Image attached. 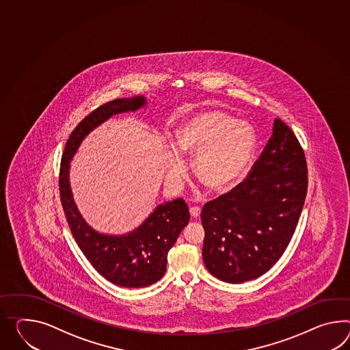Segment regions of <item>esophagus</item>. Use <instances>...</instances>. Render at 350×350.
Instances as JSON below:
<instances>
[{"instance_id":"esophagus-1","label":"esophagus","mask_w":350,"mask_h":350,"mask_svg":"<svg viewBox=\"0 0 350 350\" xmlns=\"http://www.w3.org/2000/svg\"><path fill=\"white\" fill-rule=\"evenodd\" d=\"M189 213H191V216H192V217H198V216H200V213H201V208H200V207H197V206H193V207H191V208H189Z\"/></svg>"}]
</instances>
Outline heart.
<instances>
[{
    "label": "heart",
    "instance_id": "obj_1",
    "mask_svg": "<svg viewBox=\"0 0 350 350\" xmlns=\"http://www.w3.org/2000/svg\"><path fill=\"white\" fill-rule=\"evenodd\" d=\"M176 139L180 153L197 155V177L215 191L226 189L238 178L250 162L256 144V131L250 124L221 110L193 115L178 129ZM185 174L182 157L173 152L167 168L168 178L178 183Z\"/></svg>",
    "mask_w": 350,
    "mask_h": 350
}]
</instances>
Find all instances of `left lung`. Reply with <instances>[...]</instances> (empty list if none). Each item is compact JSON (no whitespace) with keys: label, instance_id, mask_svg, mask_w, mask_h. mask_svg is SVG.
<instances>
[{"label":"left lung","instance_id":"1","mask_svg":"<svg viewBox=\"0 0 350 350\" xmlns=\"http://www.w3.org/2000/svg\"><path fill=\"white\" fill-rule=\"evenodd\" d=\"M307 182L304 149L277 118L247 178L202 208L207 271L228 283L252 281L268 272L296 230Z\"/></svg>","mask_w":350,"mask_h":350}]
</instances>
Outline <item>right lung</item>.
Here are the masks:
<instances>
[{"instance_id": "obj_1", "label": "right lung", "mask_w": 350, "mask_h": 350, "mask_svg": "<svg viewBox=\"0 0 350 350\" xmlns=\"http://www.w3.org/2000/svg\"><path fill=\"white\" fill-rule=\"evenodd\" d=\"M145 103L143 96H137L97 107L72 131L60 162V202L73 238L97 272L113 284L128 288L150 286L164 275L168 252L189 221L188 206L183 198H177L158 206L137 229L126 235L100 234L78 213L69 186V162L94 128L112 115L137 111Z\"/></svg>"}]
</instances>
